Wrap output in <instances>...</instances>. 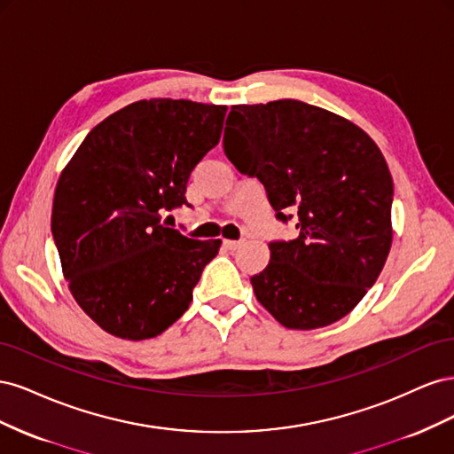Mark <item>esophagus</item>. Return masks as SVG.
Returning a JSON list of instances; mask_svg holds the SVG:
<instances>
[{"label": "esophagus", "mask_w": 454, "mask_h": 454, "mask_svg": "<svg viewBox=\"0 0 454 454\" xmlns=\"http://www.w3.org/2000/svg\"><path fill=\"white\" fill-rule=\"evenodd\" d=\"M223 246L227 250H239L242 246V240H223Z\"/></svg>", "instance_id": "34e87169"}]
</instances>
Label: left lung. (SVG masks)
<instances>
[{
	"instance_id": "left-lung-1",
	"label": "left lung",
	"mask_w": 454,
	"mask_h": 454,
	"mask_svg": "<svg viewBox=\"0 0 454 454\" xmlns=\"http://www.w3.org/2000/svg\"><path fill=\"white\" fill-rule=\"evenodd\" d=\"M227 125L229 160L265 185L277 219L295 215L297 237L272 240L269 265L250 278L257 301L290 329L340 320L392 246L394 184L380 149L350 121L299 100L232 106Z\"/></svg>"
}]
</instances>
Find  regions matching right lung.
Wrapping results in <instances>:
<instances>
[{"label":"right lung","instance_id":"right-lung-1","mask_svg":"<svg viewBox=\"0 0 454 454\" xmlns=\"http://www.w3.org/2000/svg\"><path fill=\"white\" fill-rule=\"evenodd\" d=\"M227 106L153 98L96 125L67 162L51 231L77 305L107 333L157 337L189 309L222 240L160 222L187 204L193 168L222 138Z\"/></svg>","mask_w":454,"mask_h":454}]
</instances>
